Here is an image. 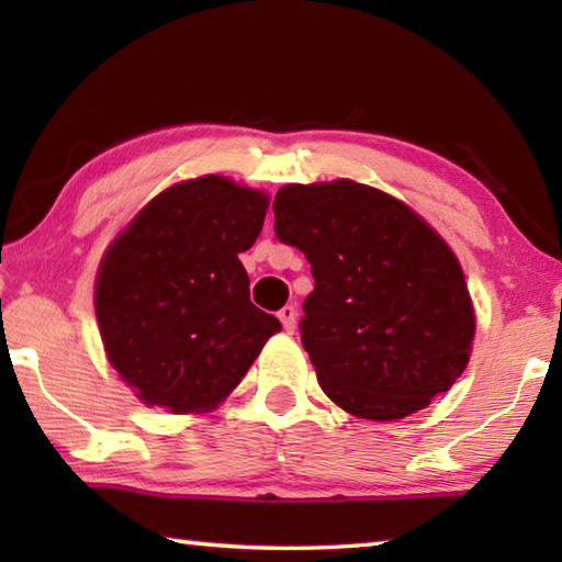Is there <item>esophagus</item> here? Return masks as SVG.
<instances>
[{"mask_svg": "<svg viewBox=\"0 0 562 562\" xmlns=\"http://www.w3.org/2000/svg\"><path fill=\"white\" fill-rule=\"evenodd\" d=\"M278 317H280V322H282V327L288 329V331H292L294 325H297V310H294L292 304H288V307H282V310L278 312Z\"/></svg>", "mask_w": 562, "mask_h": 562, "instance_id": "34e87169", "label": "esophagus"}]
</instances>
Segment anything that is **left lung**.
I'll return each instance as SVG.
<instances>
[{
	"instance_id": "1",
	"label": "left lung",
	"mask_w": 562,
	"mask_h": 562,
	"mask_svg": "<svg viewBox=\"0 0 562 562\" xmlns=\"http://www.w3.org/2000/svg\"><path fill=\"white\" fill-rule=\"evenodd\" d=\"M272 211L274 235L304 252L315 278L300 331L322 392L372 422L449 392L469 364L475 319L439 233L355 180L284 186Z\"/></svg>"
}]
</instances>
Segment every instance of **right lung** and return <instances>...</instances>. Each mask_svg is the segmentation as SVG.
I'll list each match as a JSON object with an SVG mask.
<instances>
[{"label": "right lung", "instance_id": "add662e5", "mask_svg": "<svg viewBox=\"0 0 562 562\" xmlns=\"http://www.w3.org/2000/svg\"><path fill=\"white\" fill-rule=\"evenodd\" d=\"M268 195L223 176L170 186L103 255L97 319L111 367L170 414L215 408L282 325L250 302L237 255L258 240Z\"/></svg>", "mask_w": 562, "mask_h": 562}]
</instances>
